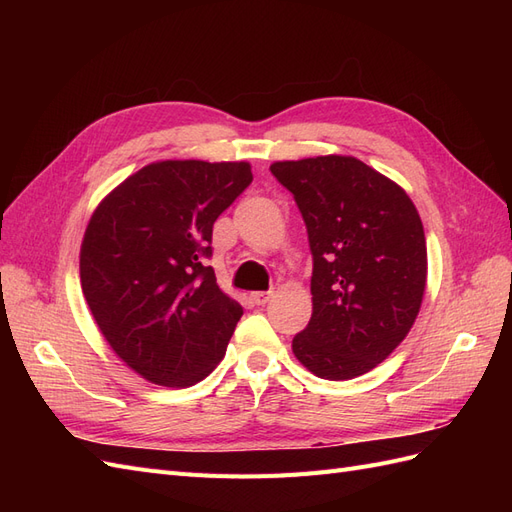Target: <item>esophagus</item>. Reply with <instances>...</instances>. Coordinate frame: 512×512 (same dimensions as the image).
<instances>
[{
    "label": "esophagus",
    "instance_id": "34e87169",
    "mask_svg": "<svg viewBox=\"0 0 512 512\" xmlns=\"http://www.w3.org/2000/svg\"><path fill=\"white\" fill-rule=\"evenodd\" d=\"M271 297H273V292H271V290H258V292H252V301H254L256 305H267V303L271 301Z\"/></svg>",
    "mask_w": 512,
    "mask_h": 512
}]
</instances>
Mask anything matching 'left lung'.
<instances>
[{
  "label": "left lung",
  "mask_w": 512,
  "mask_h": 512,
  "mask_svg": "<svg viewBox=\"0 0 512 512\" xmlns=\"http://www.w3.org/2000/svg\"><path fill=\"white\" fill-rule=\"evenodd\" d=\"M294 196L314 258L307 327L292 352L324 380L382 363L408 335L427 282L423 222L397 183L350 156L271 164Z\"/></svg>",
  "instance_id": "8db88e82"
}]
</instances>
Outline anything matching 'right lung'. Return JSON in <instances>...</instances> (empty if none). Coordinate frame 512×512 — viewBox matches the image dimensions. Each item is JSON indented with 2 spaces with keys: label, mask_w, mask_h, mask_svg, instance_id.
<instances>
[{
  "label": "right lung",
  "mask_w": 512,
  "mask_h": 512,
  "mask_svg": "<svg viewBox=\"0 0 512 512\" xmlns=\"http://www.w3.org/2000/svg\"><path fill=\"white\" fill-rule=\"evenodd\" d=\"M252 179L247 162H153L91 215L85 301L115 354L145 380L185 389L222 361L243 307L205 260L213 222Z\"/></svg>",
  "instance_id": "obj_1"
}]
</instances>
